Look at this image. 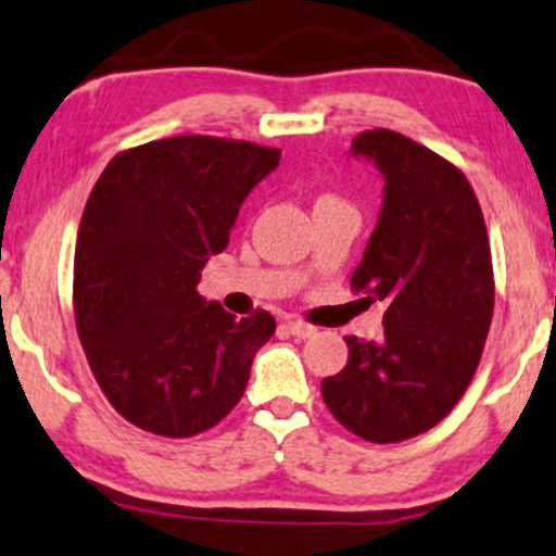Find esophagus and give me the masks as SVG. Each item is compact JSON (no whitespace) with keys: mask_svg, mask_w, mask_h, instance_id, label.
Masks as SVG:
<instances>
[{"mask_svg":"<svg viewBox=\"0 0 556 556\" xmlns=\"http://www.w3.org/2000/svg\"><path fill=\"white\" fill-rule=\"evenodd\" d=\"M285 329L292 333V337H300V339H307V337H313V333H316V326H311V324H305V320H285Z\"/></svg>","mask_w":556,"mask_h":556,"instance_id":"1","label":"esophagus"}]
</instances>
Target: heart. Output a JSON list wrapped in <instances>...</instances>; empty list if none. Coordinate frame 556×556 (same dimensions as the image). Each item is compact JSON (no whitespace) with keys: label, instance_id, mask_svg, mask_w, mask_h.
Masks as SVG:
<instances>
[{"label":"heart","instance_id":"1","mask_svg":"<svg viewBox=\"0 0 556 556\" xmlns=\"http://www.w3.org/2000/svg\"><path fill=\"white\" fill-rule=\"evenodd\" d=\"M326 197H329V193H326Z\"/></svg>","mask_w":556,"mask_h":556}]
</instances>
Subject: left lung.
Wrapping results in <instances>:
<instances>
[{"label":"left lung","instance_id":"left-lung-1","mask_svg":"<svg viewBox=\"0 0 556 556\" xmlns=\"http://www.w3.org/2000/svg\"><path fill=\"white\" fill-rule=\"evenodd\" d=\"M386 176L383 212L352 292L383 300V342L344 337L350 359L320 380L326 406L370 443H401L443 422L477 372L494 311L484 214L451 160L391 129L354 137Z\"/></svg>","mask_w":556,"mask_h":556}]
</instances>
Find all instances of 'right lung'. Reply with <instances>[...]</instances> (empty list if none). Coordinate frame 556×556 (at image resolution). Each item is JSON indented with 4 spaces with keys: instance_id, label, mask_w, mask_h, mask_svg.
Wrapping results in <instances>:
<instances>
[{
    "instance_id": "1",
    "label": "right lung",
    "mask_w": 556,
    "mask_h": 556,
    "mask_svg": "<svg viewBox=\"0 0 556 556\" xmlns=\"http://www.w3.org/2000/svg\"><path fill=\"white\" fill-rule=\"evenodd\" d=\"M277 163V147L186 134L118 152L92 186L75 245L77 337L100 391L139 430L193 438L243 396L277 320H238L197 285Z\"/></svg>"
}]
</instances>
